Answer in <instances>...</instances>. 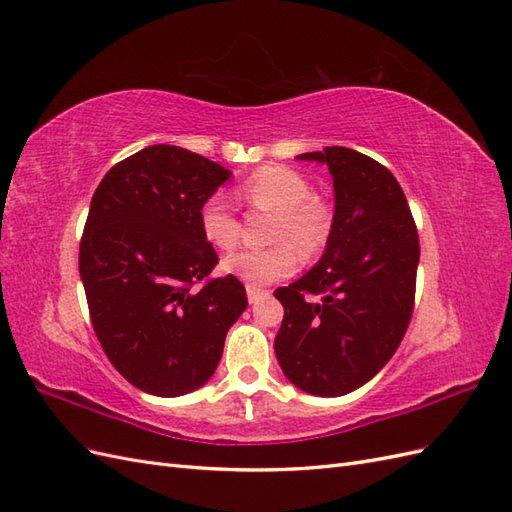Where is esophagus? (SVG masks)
Here are the masks:
<instances>
[{"instance_id":"obj_1","label":"esophagus","mask_w":512,"mask_h":512,"mask_svg":"<svg viewBox=\"0 0 512 512\" xmlns=\"http://www.w3.org/2000/svg\"><path fill=\"white\" fill-rule=\"evenodd\" d=\"M245 290H247V301H250L252 305H254V303H258V301H262L265 297H269V292H267V290L256 288V286H247Z\"/></svg>"}]
</instances>
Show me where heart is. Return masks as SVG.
I'll use <instances>...</instances> for the list:
<instances>
[{
	"instance_id": "heart-1",
	"label": "heart",
	"mask_w": 512,
	"mask_h": 512,
	"mask_svg": "<svg viewBox=\"0 0 512 512\" xmlns=\"http://www.w3.org/2000/svg\"><path fill=\"white\" fill-rule=\"evenodd\" d=\"M241 196L250 207L273 211L275 218L262 250H239L222 260V271L239 277L247 286H267L299 267V252L316 256L333 232V209L312 194V183L288 166H265L247 177ZM203 237L218 250H230L239 241V220L220 194L209 196L198 211Z\"/></svg>"
}]
</instances>
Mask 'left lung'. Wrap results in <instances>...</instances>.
I'll list each match as a JSON object with an SVG mask.
<instances>
[{
    "label": "left lung",
    "mask_w": 512,
    "mask_h": 512,
    "mask_svg": "<svg viewBox=\"0 0 512 512\" xmlns=\"http://www.w3.org/2000/svg\"><path fill=\"white\" fill-rule=\"evenodd\" d=\"M327 164L333 177V232L316 265L277 288L284 305L275 356L297 389L342 397L391 361L414 305L421 258L404 190L389 168L346 147L297 156ZM312 293L320 300L314 302Z\"/></svg>",
    "instance_id": "1"
}]
</instances>
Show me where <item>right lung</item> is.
Returning <instances> with one entry per match:
<instances>
[{
  "label": "right lung",
  "mask_w": 512,
  "mask_h": 512,
  "mask_svg": "<svg viewBox=\"0 0 512 512\" xmlns=\"http://www.w3.org/2000/svg\"><path fill=\"white\" fill-rule=\"evenodd\" d=\"M230 177L183 147L149 145L108 170L91 198L79 252L91 324L108 361L149 395L209 382L247 307L235 275L192 290L218 265L200 205Z\"/></svg>",
  "instance_id": "1"
}]
</instances>
